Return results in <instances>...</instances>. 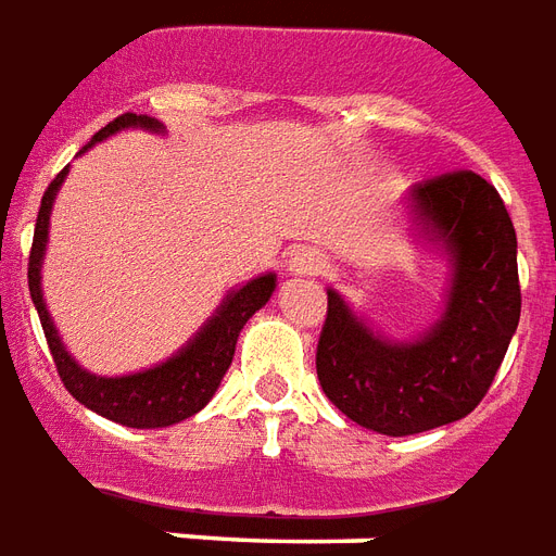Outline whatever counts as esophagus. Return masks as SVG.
<instances>
[{"label":"esophagus","mask_w":556,"mask_h":556,"mask_svg":"<svg viewBox=\"0 0 556 556\" xmlns=\"http://www.w3.org/2000/svg\"><path fill=\"white\" fill-rule=\"evenodd\" d=\"M324 267H327V258L318 250H312V247L294 250L289 258V270L298 274V277H318V274H324Z\"/></svg>","instance_id":"esophagus-1"}]
</instances>
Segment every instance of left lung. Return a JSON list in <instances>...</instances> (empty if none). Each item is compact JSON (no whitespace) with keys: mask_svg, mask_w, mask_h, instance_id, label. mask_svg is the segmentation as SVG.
Here are the masks:
<instances>
[{"mask_svg":"<svg viewBox=\"0 0 556 556\" xmlns=\"http://www.w3.org/2000/svg\"><path fill=\"white\" fill-rule=\"evenodd\" d=\"M406 212L415 236L451 267L439 318L413 339H389L327 289L315 356L324 394L382 435L466 418L495 380L521 315L516 229L483 176L454 170L415 185Z\"/></svg>","mask_w":556,"mask_h":556,"instance_id":"8db88e82","label":"left lung"}]
</instances>
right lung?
I'll return each instance as SVG.
<instances>
[{
	"label": "right lung",
	"mask_w": 556,
	"mask_h": 556,
	"mask_svg": "<svg viewBox=\"0 0 556 556\" xmlns=\"http://www.w3.org/2000/svg\"><path fill=\"white\" fill-rule=\"evenodd\" d=\"M123 129H143L162 135L164 123L147 114H121L117 121H111L105 129H100L88 141V147L105 141L111 135ZM88 147H81L79 155ZM70 167H64L52 182H49L47 194L40 200V212H37L35 241H31V253H28V291L35 300V309L40 315V327L47 332V344L59 377L79 404L93 409L109 421H117L123 427H135V430H155V427L179 425L185 418H191L203 409L212 397H215L217 386L224 380V374L232 365L236 356L238 336L244 330V324L265 306L274 289H277V274H262V277L250 279L244 286H238L220 300L215 315L205 320L203 327L194 332V339H188L185 348L170 356V359L159 362L143 371L123 374V377H100L81 368L79 362L70 356L64 348L55 320L49 315L47 300H43V286H40V267L47 256L49 241V215H52V203L59 197V188L67 179Z\"/></svg>",
	"instance_id": "1"
}]
</instances>
